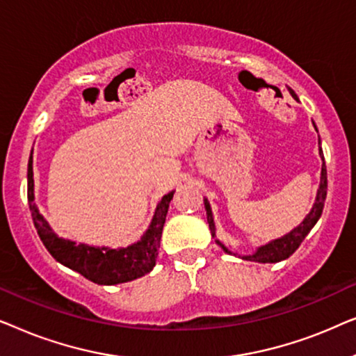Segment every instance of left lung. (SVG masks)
<instances>
[{"label":"left lung","instance_id":"1","mask_svg":"<svg viewBox=\"0 0 356 356\" xmlns=\"http://www.w3.org/2000/svg\"><path fill=\"white\" fill-rule=\"evenodd\" d=\"M290 94L293 95L296 100H298V97H296L293 92L290 90ZM319 145H321V139H319ZM319 154H321V157H323V150H321V147H319ZM323 160H324V157H323ZM325 196H327V170H325V163H323V168H321L319 189H318V194H316V202H314L313 209H311V212L306 216L305 220L301 222L298 227L293 228L290 233H286L285 236L277 238V240L267 243V245L261 246V248H257V251L254 252V254L243 256V259L254 261V262H264L266 264V262H280V261L286 259V257H290L296 250H298V246L303 243L306 235L311 232V228L316 225V222L319 220L321 213H323V209H324ZM204 206H206V211H207L209 228H211L212 236H216V223H213L212 209H211V204H209L207 199H204ZM216 243L222 248L223 251L228 252V254H235V252L228 250V248L223 245L222 241L216 240Z\"/></svg>","mask_w":356,"mask_h":356}]
</instances>
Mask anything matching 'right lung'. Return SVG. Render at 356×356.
Here are the masks:
<instances>
[{
  "mask_svg": "<svg viewBox=\"0 0 356 356\" xmlns=\"http://www.w3.org/2000/svg\"><path fill=\"white\" fill-rule=\"evenodd\" d=\"M173 193L165 194L162 201L155 209L154 218L150 222L147 232L143 238L134 245L128 248H118V250H110V248H95L82 243L63 240L53 233L48 222L38 212L35 206V196H33V170H32V154L29 159L27 167V199L29 207L32 212L33 225L37 228L38 236L48 252L55 257L63 266L79 272L86 279L99 285H116L139 279L149 274L154 269L155 261L159 256L160 238L165 218H167L170 201L173 199Z\"/></svg>",
  "mask_w": 356,
  "mask_h": 356,
  "instance_id": "obj_1",
  "label": "right lung"
}]
</instances>
